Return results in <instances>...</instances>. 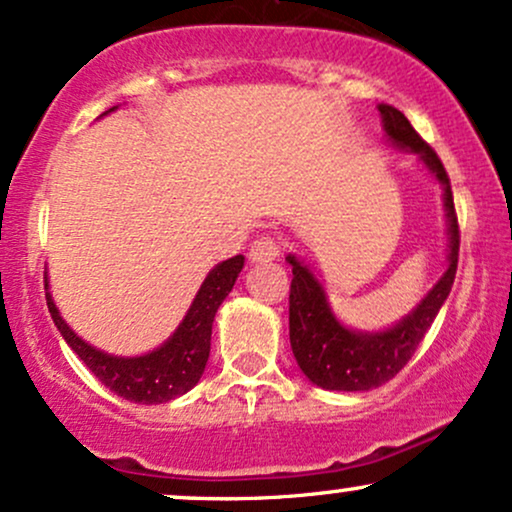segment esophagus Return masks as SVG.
I'll use <instances>...</instances> for the list:
<instances>
[{
	"label": "esophagus",
	"mask_w": 512,
	"mask_h": 512,
	"mask_svg": "<svg viewBox=\"0 0 512 512\" xmlns=\"http://www.w3.org/2000/svg\"><path fill=\"white\" fill-rule=\"evenodd\" d=\"M279 255H281V248L272 236L257 238L255 243L250 245V260L252 262H272Z\"/></svg>",
	"instance_id": "34e87169"
}]
</instances>
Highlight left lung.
<instances>
[{
	"label": "left lung",
	"instance_id": "1",
	"mask_svg": "<svg viewBox=\"0 0 512 512\" xmlns=\"http://www.w3.org/2000/svg\"><path fill=\"white\" fill-rule=\"evenodd\" d=\"M379 114L391 143L420 157L429 174L441 183L448 224V267L408 317L386 331L365 334L338 322L317 276L295 255L286 257L293 267L291 298H288L293 355L305 377L326 391H369L396 377L408 365L412 353L439 315L441 305L446 303L458 269L460 231L453 207L451 178L443 169L439 155L417 135L403 112L391 104H379Z\"/></svg>",
	"mask_w": 512,
	"mask_h": 512
}]
</instances>
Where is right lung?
Segmentation results:
<instances>
[{"label":"right lung","instance_id":"add662e5","mask_svg":"<svg viewBox=\"0 0 512 512\" xmlns=\"http://www.w3.org/2000/svg\"><path fill=\"white\" fill-rule=\"evenodd\" d=\"M116 107L109 109L114 112ZM104 112V114H109ZM245 257L236 255L231 260L217 264L207 279L202 281L200 291H197L193 305L178 324L174 336L164 341L162 346L152 350V353L138 357H116L102 350L92 348L85 343L69 324L59 315L57 305H54L52 293H49V281L45 276V295L49 315L54 324L69 343L73 353L85 362V367L95 374L97 379L114 391L116 396L131 400V403L157 405L174 400L183 393H188L200 381L205 372L209 343H212V324L217 315L219 305L224 303L226 295L231 293L233 283H236L240 269H243Z\"/></svg>","mask_w":512,"mask_h":512}]
</instances>
